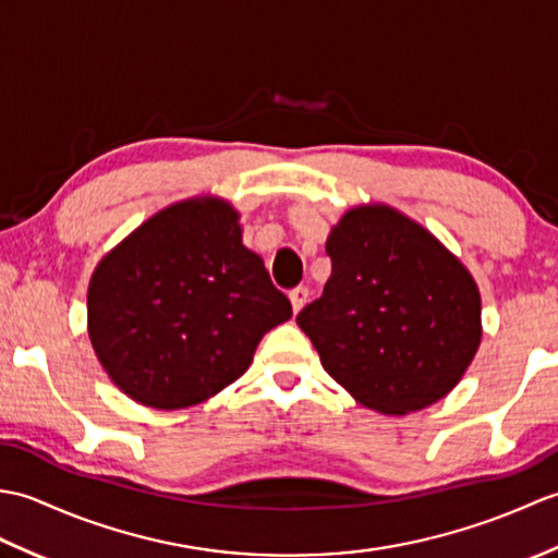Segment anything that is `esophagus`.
<instances>
[{"instance_id":"34e87169","label":"esophagus","mask_w":558,"mask_h":558,"mask_svg":"<svg viewBox=\"0 0 558 558\" xmlns=\"http://www.w3.org/2000/svg\"><path fill=\"white\" fill-rule=\"evenodd\" d=\"M290 302H292V312L298 314L302 306L310 302V290L306 288H294L292 292H290Z\"/></svg>"}]
</instances>
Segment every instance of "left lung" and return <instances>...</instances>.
Segmentation results:
<instances>
[{
  "mask_svg": "<svg viewBox=\"0 0 558 558\" xmlns=\"http://www.w3.org/2000/svg\"><path fill=\"white\" fill-rule=\"evenodd\" d=\"M330 278L298 314L324 369L384 414L441 400L482 340V302L470 270L396 208L348 210L328 234Z\"/></svg>",
  "mask_w": 558,
  "mask_h": 558,
  "instance_id": "1",
  "label": "left lung"
}]
</instances>
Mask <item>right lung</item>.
Here are the masks:
<instances>
[{
    "label": "right lung",
    "instance_id": "add662e5",
    "mask_svg": "<svg viewBox=\"0 0 558 558\" xmlns=\"http://www.w3.org/2000/svg\"><path fill=\"white\" fill-rule=\"evenodd\" d=\"M292 304L242 244L222 198L168 206L105 256L88 286V336L124 393L156 410L213 398L252 364Z\"/></svg>",
    "mask_w": 558,
    "mask_h": 558
}]
</instances>
